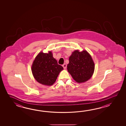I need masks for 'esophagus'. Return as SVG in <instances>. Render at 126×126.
I'll use <instances>...</instances> for the list:
<instances>
[{
    "label": "esophagus",
    "instance_id": "obj_1",
    "mask_svg": "<svg viewBox=\"0 0 126 126\" xmlns=\"http://www.w3.org/2000/svg\"><path fill=\"white\" fill-rule=\"evenodd\" d=\"M63 67L64 69H66V67H67V64L64 63V64L63 65Z\"/></svg>",
    "mask_w": 126,
    "mask_h": 126
}]
</instances>
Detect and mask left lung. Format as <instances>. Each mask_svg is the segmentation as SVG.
<instances>
[{
	"label": "left lung",
	"mask_w": 126,
	"mask_h": 126,
	"mask_svg": "<svg viewBox=\"0 0 126 126\" xmlns=\"http://www.w3.org/2000/svg\"><path fill=\"white\" fill-rule=\"evenodd\" d=\"M69 61L67 71L76 82H84L91 78L94 70V63L87 51L75 50L70 57Z\"/></svg>",
	"instance_id": "8db88e82"
}]
</instances>
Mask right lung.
Segmentation results:
<instances>
[{"label": "right lung", "mask_w": 126, "mask_h": 126, "mask_svg": "<svg viewBox=\"0 0 126 126\" xmlns=\"http://www.w3.org/2000/svg\"><path fill=\"white\" fill-rule=\"evenodd\" d=\"M63 67L58 63L51 51L41 52L35 57L32 66V74L39 83L51 86L56 80Z\"/></svg>", "instance_id": "add662e5"}]
</instances>
